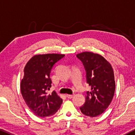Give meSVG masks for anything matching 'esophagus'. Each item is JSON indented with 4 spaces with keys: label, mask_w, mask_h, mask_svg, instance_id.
<instances>
[{
    "label": "esophagus",
    "mask_w": 135,
    "mask_h": 135,
    "mask_svg": "<svg viewBox=\"0 0 135 135\" xmlns=\"http://www.w3.org/2000/svg\"><path fill=\"white\" fill-rule=\"evenodd\" d=\"M74 97V94H66V97L68 98H72Z\"/></svg>",
    "instance_id": "1"
}]
</instances>
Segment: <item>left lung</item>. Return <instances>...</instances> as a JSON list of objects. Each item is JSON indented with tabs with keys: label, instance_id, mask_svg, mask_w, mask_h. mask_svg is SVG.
<instances>
[{
	"label": "left lung",
	"instance_id": "1",
	"mask_svg": "<svg viewBox=\"0 0 135 135\" xmlns=\"http://www.w3.org/2000/svg\"><path fill=\"white\" fill-rule=\"evenodd\" d=\"M77 57L86 70L87 83L91 87L86 96V102L80 107L84 115L94 117L105 112L112 102L115 89L112 66L102 55L93 52H83Z\"/></svg>",
	"mask_w": 135,
	"mask_h": 135
}]
</instances>
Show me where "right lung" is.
<instances>
[{
	"label": "right lung",
	"instance_id": "right-lung-1",
	"mask_svg": "<svg viewBox=\"0 0 135 135\" xmlns=\"http://www.w3.org/2000/svg\"><path fill=\"white\" fill-rule=\"evenodd\" d=\"M65 56L62 54L49 53L32 57L24 68L20 89L26 104L40 117L54 115L63 100L55 91L48 94L51 87L50 72L54 64Z\"/></svg>",
	"mask_w": 135,
	"mask_h": 135
}]
</instances>
